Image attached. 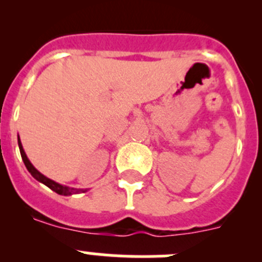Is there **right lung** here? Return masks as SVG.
I'll list each match as a JSON object with an SVG mask.
<instances>
[{
    "label": "right lung",
    "mask_w": 262,
    "mask_h": 262,
    "mask_svg": "<svg viewBox=\"0 0 262 262\" xmlns=\"http://www.w3.org/2000/svg\"><path fill=\"white\" fill-rule=\"evenodd\" d=\"M17 142H18V148H20V153H21V157H23L24 163H25L26 168H28V171L31 173V176H33L34 179H36V180H38L39 182H41V184H44V185H46V186H48L49 189H52L53 191H55V192H57V194L64 195V196H68V195L78 194V192H84V191H86V190H82V189H75V187L63 186V185H60V184H58V182L50 180V179L47 178V176H44L43 173L39 172V171L36 170V168L34 167L33 165H31L30 161H29L28 156H26L25 150H24L23 144H21L20 138H18V137H17Z\"/></svg>",
    "instance_id": "right-lung-1"
}]
</instances>
